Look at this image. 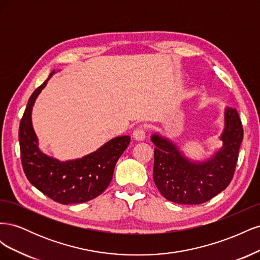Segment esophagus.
Instances as JSON below:
<instances>
[{
	"mask_svg": "<svg viewBox=\"0 0 260 260\" xmlns=\"http://www.w3.org/2000/svg\"><path fill=\"white\" fill-rule=\"evenodd\" d=\"M133 138L137 141H143L145 139V129L143 127H138L133 131Z\"/></svg>",
	"mask_w": 260,
	"mask_h": 260,
	"instance_id": "1",
	"label": "esophagus"
}]
</instances>
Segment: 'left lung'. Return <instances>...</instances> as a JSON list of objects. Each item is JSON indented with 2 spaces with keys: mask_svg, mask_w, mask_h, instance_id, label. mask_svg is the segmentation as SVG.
<instances>
[{
  "mask_svg": "<svg viewBox=\"0 0 260 260\" xmlns=\"http://www.w3.org/2000/svg\"><path fill=\"white\" fill-rule=\"evenodd\" d=\"M223 146L205 161H192L170 140L151 137L155 144L153 179L165 199L198 205L211 200L230 184L243 141V127L235 108L224 109Z\"/></svg>",
  "mask_w": 260,
  "mask_h": 260,
  "instance_id": "8db88e82",
  "label": "left lung"
}]
</instances>
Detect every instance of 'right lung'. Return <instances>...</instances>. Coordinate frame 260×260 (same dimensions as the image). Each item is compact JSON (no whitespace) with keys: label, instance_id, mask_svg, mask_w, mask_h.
<instances>
[{"label":"right lung","instance_id":"1","mask_svg":"<svg viewBox=\"0 0 260 260\" xmlns=\"http://www.w3.org/2000/svg\"><path fill=\"white\" fill-rule=\"evenodd\" d=\"M54 73L31 94L20 120L18 137L22 168L29 182L53 201L64 205L84 203L106 190L117 160L130 143V137L114 138L95 152L74 160L60 161L42 153L31 122V112Z\"/></svg>","mask_w":260,"mask_h":260}]
</instances>
